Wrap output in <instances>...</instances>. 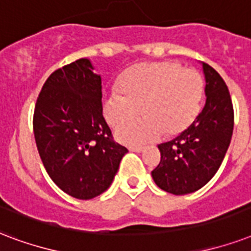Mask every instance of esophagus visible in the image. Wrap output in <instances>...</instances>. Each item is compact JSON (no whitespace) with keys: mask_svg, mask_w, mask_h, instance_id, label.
<instances>
[{"mask_svg":"<svg viewBox=\"0 0 251 251\" xmlns=\"http://www.w3.org/2000/svg\"><path fill=\"white\" fill-rule=\"evenodd\" d=\"M129 150L134 151V152H142L143 147L142 146H130Z\"/></svg>","mask_w":251,"mask_h":251,"instance_id":"esophagus-1","label":"esophagus"}]
</instances>
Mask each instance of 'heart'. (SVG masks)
Here are the masks:
<instances>
[{
  "instance_id": "heart-1",
  "label": "heart",
  "mask_w": 251,
  "mask_h": 251,
  "mask_svg": "<svg viewBox=\"0 0 251 251\" xmlns=\"http://www.w3.org/2000/svg\"><path fill=\"white\" fill-rule=\"evenodd\" d=\"M202 76L194 68L175 62L143 63L122 77L121 88H112L104 99V114L109 124L118 126V138L130 145L155 141L162 135L184 131L201 109Z\"/></svg>"
}]
</instances>
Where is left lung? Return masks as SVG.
<instances>
[{
	"instance_id": "left-lung-1",
	"label": "left lung",
	"mask_w": 251,
	"mask_h": 251,
	"mask_svg": "<svg viewBox=\"0 0 251 251\" xmlns=\"http://www.w3.org/2000/svg\"><path fill=\"white\" fill-rule=\"evenodd\" d=\"M205 105L187 129L160 143V162L151 176L160 189L174 195L198 191L215 176L230 145L234 112L226 84L219 72L202 63Z\"/></svg>"
}]
</instances>
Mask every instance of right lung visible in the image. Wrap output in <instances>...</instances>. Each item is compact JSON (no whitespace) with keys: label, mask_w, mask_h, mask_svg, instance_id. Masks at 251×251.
<instances>
[{"label":"right lung","mask_w":251,"mask_h":251,"mask_svg":"<svg viewBox=\"0 0 251 251\" xmlns=\"http://www.w3.org/2000/svg\"><path fill=\"white\" fill-rule=\"evenodd\" d=\"M101 88L91 60L79 59L50 75L34 110V137L46 171L80 200L105 192L127 152L102 116Z\"/></svg>","instance_id":"right-lung-1"}]
</instances>
